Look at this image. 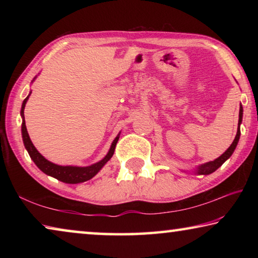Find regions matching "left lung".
I'll return each mask as SVG.
<instances>
[{"label":"left lung","mask_w":258,"mask_h":258,"mask_svg":"<svg viewBox=\"0 0 258 258\" xmlns=\"http://www.w3.org/2000/svg\"><path fill=\"white\" fill-rule=\"evenodd\" d=\"M242 111H243L242 106H241V104H240L238 131H237V135H235V138H234V140H233L232 145H231V146L229 147V149L226 150L223 155H221V156L218 157V158H216L215 160L208 161V163H206V164H203V165L198 166V168L196 169V172H197V173L199 174V175H208V174H212L213 172H215L216 169H217L218 167H221V166L224 164V161L228 160V159L230 158V157H231V155L233 154V151H234V149H235V147H237L238 142H239V139H240V124H241V121H242Z\"/></svg>","instance_id":"8db88e82"}]
</instances>
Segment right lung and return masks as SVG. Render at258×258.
<instances>
[{
    "label": "right lung",
    "instance_id": "right-lung-1",
    "mask_svg": "<svg viewBox=\"0 0 258 258\" xmlns=\"http://www.w3.org/2000/svg\"><path fill=\"white\" fill-rule=\"evenodd\" d=\"M30 93L28 94V97L24 100L23 106H21L20 115H21V117H23L21 133H23V141H24L25 148L27 149L30 158L33 159L35 165H36L43 173H45L46 175L54 177V178H56V180H59L61 182L71 183V184H76V183L85 182L87 180H90V178H92L94 175H97L100 169H101L103 166L107 164V161L112 157L113 151H115V148L117 145V141H118V139H119V134L117 135V138L112 141L110 149H109L106 157L93 165L85 166V167H80V166H60V165L51 163V161L45 159L44 157H43L40 152L37 151L36 148L34 147L32 141H30L27 128H26L24 109H25L26 102H27Z\"/></svg>",
    "mask_w": 258,
    "mask_h": 258
}]
</instances>
